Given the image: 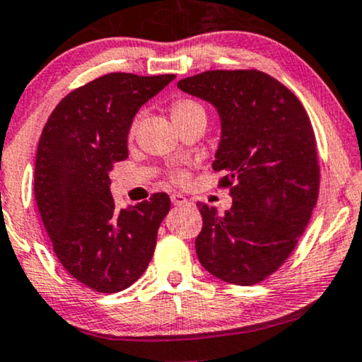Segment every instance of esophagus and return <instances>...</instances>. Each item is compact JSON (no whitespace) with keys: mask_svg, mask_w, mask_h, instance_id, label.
Segmentation results:
<instances>
[{"mask_svg":"<svg viewBox=\"0 0 362 362\" xmlns=\"http://www.w3.org/2000/svg\"><path fill=\"white\" fill-rule=\"evenodd\" d=\"M170 199H172V204L177 205V207H182V205L189 204V200H187L182 194H172Z\"/></svg>","mask_w":362,"mask_h":362,"instance_id":"1","label":"esophagus"}]
</instances>
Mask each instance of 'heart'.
<instances>
[{
    "instance_id": "obj_1",
    "label": "heart",
    "mask_w": 362,
    "mask_h": 362,
    "mask_svg": "<svg viewBox=\"0 0 362 362\" xmlns=\"http://www.w3.org/2000/svg\"><path fill=\"white\" fill-rule=\"evenodd\" d=\"M195 115H205V110L202 105L194 102V100H178V102L173 103L172 107L173 122L187 120V118H192Z\"/></svg>"
}]
</instances>
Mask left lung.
Wrapping results in <instances>:
<instances>
[{
  "label": "left lung",
  "mask_w": 362,
  "mask_h": 362,
  "mask_svg": "<svg viewBox=\"0 0 362 362\" xmlns=\"http://www.w3.org/2000/svg\"><path fill=\"white\" fill-rule=\"evenodd\" d=\"M212 105L221 141L212 168L232 187V207L218 215L199 204L195 239L205 271L237 286L276 272L308 226L319 194V163L309 117L299 100L267 73L212 70L177 83Z\"/></svg>",
  "instance_id": "obj_1"
}]
</instances>
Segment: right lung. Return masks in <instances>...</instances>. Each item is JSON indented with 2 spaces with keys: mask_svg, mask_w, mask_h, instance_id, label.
<instances>
[{
  "mask_svg": "<svg viewBox=\"0 0 362 362\" xmlns=\"http://www.w3.org/2000/svg\"><path fill=\"white\" fill-rule=\"evenodd\" d=\"M175 75L110 73L73 90L41 132L35 199L59 262L98 292L132 286L148 267L170 210L167 194L118 210L110 194L113 163L128 157V132L141 105Z\"/></svg>",
  "mask_w": 362,
  "mask_h": 362,
  "instance_id": "1",
  "label": "right lung"
}]
</instances>
